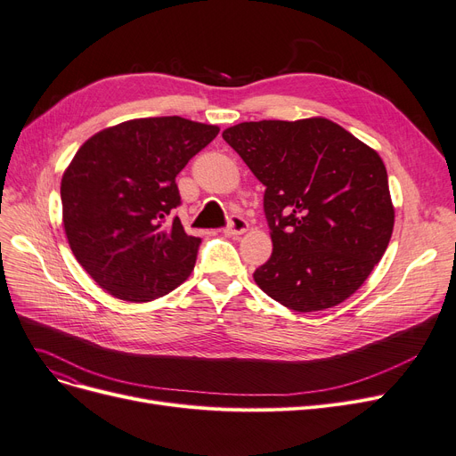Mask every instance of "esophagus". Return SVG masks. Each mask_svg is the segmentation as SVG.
<instances>
[{
    "label": "esophagus",
    "mask_w": 456,
    "mask_h": 456,
    "mask_svg": "<svg viewBox=\"0 0 456 456\" xmlns=\"http://www.w3.org/2000/svg\"><path fill=\"white\" fill-rule=\"evenodd\" d=\"M248 222L244 220V217H240V216H232L231 220H229V225L224 229V232L227 234V236H239V234H244L246 231H248Z\"/></svg>",
    "instance_id": "1"
}]
</instances>
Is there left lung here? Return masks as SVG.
I'll use <instances>...</instances> for the list:
<instances>
[{"label": "left lung", "mask_w": 456, "mask_h": 456, "mask_svg": "<svg viewBox=\"0 0 456 456\" xmlns=\"http://www.w3.org/2000/svg\"><path fill=\"white\" fill-rule=\"evenodd\" d=\"M265 190L270 259L253 280L281 305L309 313L345 302L379 265L395 208L374 149L324 117L224 130Z\"/></svg>", "instance_id": "obj_1"}]
</instances>
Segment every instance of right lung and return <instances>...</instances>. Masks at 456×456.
Here are the masks:
<instances>
[{
  "label": "right lung",
  "instance_id": "1",
  "mask_svg": "<svg viewBox=\"0 0 456 456\" xmlns=\"http://www.w3.org/2000/svg\"><path fill=\"white\" fill-rule=\"evenodd\" d=\"M220 132L183 117L132 118L77 149L61 179L63 225L76 261L106 292L151 302L188 280L201 239L179 217L176 175Z\"/></svg>",
  "mask_w": 456,
  "mask_h": 456
}]
</instances>
